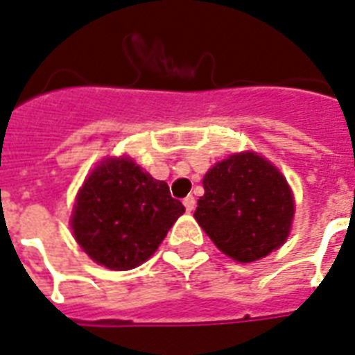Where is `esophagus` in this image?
Returning <instances> with one entry per match:
<instances>
[{"label":"esophagus","instance_id":"esophagus-1","mask_svg":"<svg viewBox=\"0 0 355 355\" xmlns=\"http://www.w3.org/2000/svg\"><path fill=\"white\" fill-rule=\"evenodd\" d=\"M183 205H185L187 212H192V211H194V207H196L194 196H187L185 200H183Z\"/></svg>","mask_w":355,"mask_h":355}]
</instances>
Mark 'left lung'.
<instances>
[{
	"instance_id": "8db88e82",
	"label": "left lung",
	"mask_w": 355,
	"mask_h": 355,
	"mask_svg": "<svg viewBox=\"0 0 355 355\" xmlns=\"http://www.w3.org/2000/svg\"><path fill=\"white\" fill-rule=\"evenodd\" d=\"M194 218L223 254L248 263L288 240L293 194L277 166L254 152L232 154L203 178Z\"/></svg>"
}]
</instances>
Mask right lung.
<instances>
[{
	"label": "right lung",
	"instance_id": "right-lung-1",
	"mask_svg": "<svg viewBox=\"0 0 355 355\" xmlns=\"http://www.w3.org/2000/svg\"><path fill=\"white\" fill-rule=\"evenodd\" d=\"M185 212L164 181L130 157H107L76 194L71 229L92 260L115 271L141 266Z\"/></svg>",
	"mask_w": 355,
	"mask_h": 355
}]
</instances>
